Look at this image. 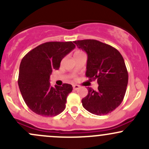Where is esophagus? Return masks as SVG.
I'll use <instances>...</instances> for the list:
<instances>
[{
  "instance_id": "obj_1",
  "label": "esophagus",
  "mask_w": 149,
  "mask_h": 149,
  "mask_svg": "<svg viewBox=\"0 0 149 149\" xmlns=\"http://www.w3.org/2000/svg\"><path fill=\"white\" fill-rule=\"evenodd\" d=\"M73 90H77L80 88V86H79V85H73Z\"/></svg>"
}]
</instances>
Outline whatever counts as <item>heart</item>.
Here are the masks:
<instances>
[{"label":"heart","mask_w":149,"mask_h":149,"mask_svg":"<svg viewBox=\"0 0 149 149\" xmlns=\"http://www.w3.org/2000/svg\"><path fill=\"white\" fill-rule=\"evenodd\" d=\"M80 52H79V51H78V52H76V53H75V54H77V53H80Z\"/></svg>","instance_id":"heart-1"}]
</instances>
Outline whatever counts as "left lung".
<instances>
[{"mask_svg":"<svg viewBox=\"0 0 149 149\" xmlns=\"http://www.w3.org/2000/svg\"><path fill=\"white\" fill-rule=\"evenodd\" d=\"M73 42L87 54L86 76L89 80H97L99 84L97 91L88 87L82 105L94 115L110 113L123 102L128 82L123 56L115 47L95 40Z\"/></svg>","mask_w":149,"mask_h":149,"instance_id":"8db88e82","label":"left lung"}]
</instances>
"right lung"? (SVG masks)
Returning a JSON list of instances; mask_svg holds the SVG:
<instances>
[{
	"instance_id": "right-lung-1",
	"label": "right lung",
	"mask_w": 149,
	"mask_h": 149,
	"mask_svg": "<svg viewBox=\"0 0 149 149\" xmlns=\"http://www.w3.org/2000/svg\"><path fill=\"white\" fill-rule=\"evenodd\" d=\"M75 47L73 42H48L22 58L18 84L25 103L34 113L52 117L65 109L66 99L73 87L68 84L52 87L49 76L52 70L59 69L63 58Z\"/></svg>"
}]
</instances>
